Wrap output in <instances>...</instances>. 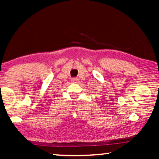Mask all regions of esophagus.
Wrapping results in <instances>:
<instances>
[{
    "mask_svg": "<svg viewBox=\"0 0 159 159\" xmlns=\"http://www.w3.org/2000/svg\"><path fill=\"white\" fill-rule=\"evenodd\" d=\"M78 80H79V79H78V78H76V77L72 78L71 79V81L73 83H77Z\"/></svg>",
    "mask_w": 159,
    "mask_h": 159,
    "instance_id": "obj_1",
    "label": "esophagus"
}]
</instances>
